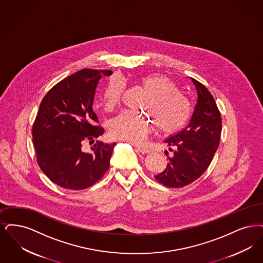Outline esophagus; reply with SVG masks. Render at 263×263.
Here are the masks:
<instances>
[{"label":"esophagus","instance_id":"34e87169","mask_svg":"<svg viewBox=\"0 0 263 263\" xmlns=\"http://www.w3.org/2000/svg\"><path fill=\"white\" fill-rule=\"evenodd\" d=\"M135 147H136V149L138 150L139 152H141V153H149V152H150V149L145 147V146H141V145L135 144Z\"/></svg>","mask_w":263,"mask_h":263}]
</instances>
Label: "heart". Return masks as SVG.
Wrapping results in <instances>:
<instances>
[{
  "mask_svg": "<svg viewBox=\"0 0 263 263\" xmlns=\"http://www.w3.org/2000/svg\"><path fill=\"white\" fill-rule=\"evenodd\" d=\"M140 86L147 95L141 103L144 114L124 111L111 120L109 129L112 137L134 143L141 142L152 128V119L158 129L171 134L183 127L192 114L189 99L179 92L169 78L161 74H148L140 80ZM125 81L113 77L103 92V104L110 111L117 107L125 91Z\"/></svg>",
  "mask_w": 263,
  "mask_h": 263,
  "instance_id": "b5f03b06",
  "label": "heart"
}]
</instances>
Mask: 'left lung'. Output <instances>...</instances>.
<instances>
[{
    "instance_id": "left-lung-1",
    "label": "left lung",
    "mask_w": 263,
    "mask_h": 263,
    "mask_svg": "<svg viewBox=\"0 0 263 263\" xmlns=\"http://www.w3.org/2000/svg\"><path fill=\"white\" fill-rule=\"evenodd\" d=\"M197 103L187 126L165 139L173 151L164 171L154 176L168 187H183L198 179L208 168L220 143L222 119L217 105L205 86L191 78Z\"/></svg>"
}]
</instances>
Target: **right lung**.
<instances>
[{"label": "right lung", "mask_w": 263, "mask_h": 263, "mask_svg": "<svg viewBox=\"0 0 263 263\" xmlns=\"http://www.w3.org/2000/svg\"><path fill=\"white\" fill-rule=\"evenodd\" d=\"M112 70L84 69L58 82L44 96L32 126L37 163L61 187L84 190L97 183L110 166L116 143L96 141L89 152L85 140L104 134L92 109L96 86Z\"/></svg>", "instance_id": "right-lung-1"}]
</instances>
